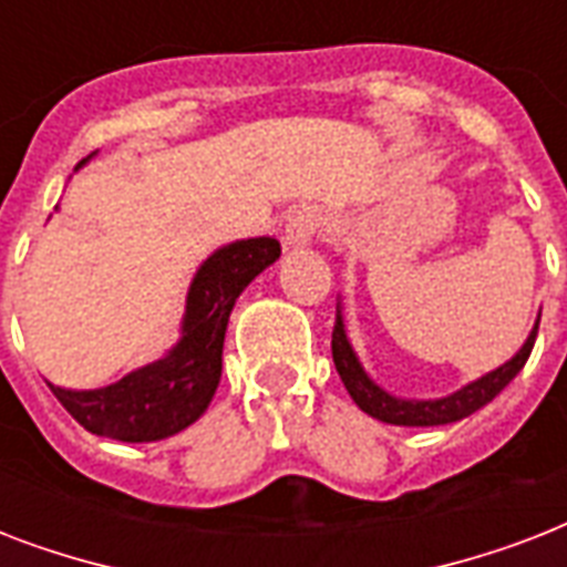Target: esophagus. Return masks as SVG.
<instances>
[{
	"label": "esophagus",
	"mask_w": 567,
	"mask_h": 567,
	"mask_svg": "<svg viewBox=\"0 0 567 567\" xmlns=\"http://www.w3.org/2000/svg\"><path fill=\"white\" fill-rule=\"evenodd\" d=\"M320 226H323V212H320V208H315V205H302V208H297V212L288 217V223H285V249L309 247L311 240H315V235L320 231Z\"/></svg>",
	"instance_id": "34e87169"
}]
</instances>
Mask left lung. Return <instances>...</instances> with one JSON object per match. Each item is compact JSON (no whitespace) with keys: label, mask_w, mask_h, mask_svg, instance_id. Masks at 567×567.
<instances>
[{"label":"left lung","mask_w":567,"mask_h":567,"mask_svg":"<svg viewBox=\"0 0 567 567\" xmlns=\"http://www.w3.org/2000/svg\"><path fill=\"white\" fill-rule=\"evenodd\" d=\"M542 320V315H538ZM538 320L533 332L527 336L524 347L512 355L509 362L494 368L485 377L467 382L458 391L447 396H435V400H409V396H394L391 391L373 382L371 373L364 371L359 355H355L350 338L344 329V315H341V300H338L336 311V329H332V359H336V371L344 382V388L353 396V403L362 409L364 414H371L382 423H394V426H441V423H456L467 414H474L476 409H483L485 403H492L494 396L501 394L503 388L509 385L512 379L518 377L520 368L527 364L533 344L538 336Z\"/></svg>","instance_id":"left-lung-1"}]
</instances>
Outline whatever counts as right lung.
<instances>
[{"label":"right lung","instance_id":"add662e5","mask_svg":"<svg viewBox=\"0 0 567 567\" xmlns=\"http://www.w3.org/2000/svg\"><path fill=\"white\" fill-rule=\"evenodd\" d=\"M87 155L82 164L91 162ZM79 164V167H82ZM282 256L276 238H247L214 249L190 279L179 341L137 371L91 391L52 385L84 430L114 441H162L199 421L220 385L223 338L244 288Z\"/></svg>","mask_w":567,"mask_h":567}]
</instances>
